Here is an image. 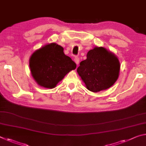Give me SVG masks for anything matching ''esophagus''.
<instances>
[{"label":"esophagus","instance_id":"esophagus-1","mask_svg":"<svg viewBox=\"0 0 146 146\" xmlns=\"http://www.w3.org/2000/svg\"><path fill=\"white\" fill-rule=\"evenodd\" d=\"M74 61H75V62L76 63V64L78 65V64H79V58L78 57H75V59H74Z\"/></svg>","mask_w":146,"mask_h":146}]
</instances>
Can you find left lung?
Returning a JSON list of instances; mask_svg holds the SVG:
<instances>
[{
  "label": "left lung",
  "instance_id": "obj_1",
  "mask_svg": "<svg viewBox=\"0 0 146 146\" xmlns=\"http://www.w3.org/2000/svg\"><path fill=\"white\" fill-rule=\"evenodd\" d=\"M80 63L77 73L86 88L99 92L109 88L119 77L120 63L117 57L103 47H95Z\"/></svg>",
  "mask_w": 146,
  "mask_h": 146
}]
</instances>
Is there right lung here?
Masks as SVG:
<instances>
[{"mask_svg": "<svg viewBox=\"0 0 146 146\" xmlns=\"http://www.w3.org/2000/svg\"><path fill=\"white\" fill-rule=\"evenodd\" d=\"M31 75L37 84L53 88L76 64L64 52V48L56 43H48L34 51L29 59Z\"/></svg>", "mask_w": 146, "mask_h": 146, "instance_id": "add662e5", "label": "right lung"}]
</instances>
